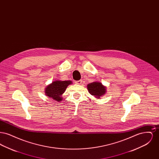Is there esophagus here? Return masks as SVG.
Instances as JSON below:
<instances>
[{"instance_id":"obj_1","label":"esophagus","mask_w":159,"mask_h":159,"mask_svg":"<svg viewBox=\"0 0 159 159\" xmlns=\"http://www.w3.org/2000/svg\"><path fill=\"white\" fill-rule=\"evenodd\" d=\"M82 83V80H78V81H76V83L77 84H81Z\"/></svg>"}]
</instances>
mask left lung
<instances>
[{
    "instance_id": "obj_1",
    "label": "left lung",
    "mask_w": 159,
    "mask_h": 159,
    "mask_svg": "<svg viewBox=\"0 0 159 159\" xmlns=\"http://www.w3.org/2000/svg\"><path fill=\"white\" fill-rule=\"evenodd\" d=\"M89 93L96 98H100L106 93L107 88L100 82H94L87 85Z\"/></svg>"
}]
</instances>
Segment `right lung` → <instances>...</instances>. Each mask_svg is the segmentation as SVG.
Listing matches in <instances>:
<instances>
[{
  "mask_svg": "<svg viewBox=\"0 0 159 159\" xmlns=\"http://www.w3.org/2000/svg\"><path fill=\"white\" fill-rule=\"evenodd\" d=\"M71 80H55L48 84L45 89V95L56 101H62V95L66 91L68 85L72 84Z\"/></svg>",
  "mask_w": 159,
  "mask_h": 159,
  "instance_id": "1",
  "label": "right lung"
}]
</instances>
